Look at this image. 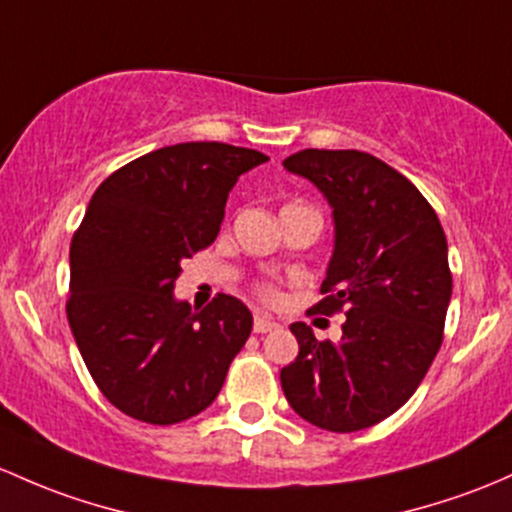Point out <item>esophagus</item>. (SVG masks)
<instances>
[{"label":"esophagus","mask_w":512,"mask_h":512,"mask_svg":"<svg viewBox=\"0 0 512 512\" xmlns=\"http://www.w3.org/2000/svg\"><path fill=\"white\" fill-rule=\"evenodd\" d=\"M273 329H278V322H273L271 317H266V315H256L254 317V332L256 334L273 332Z\"/></svg>","instance_id":"esophagus-1"}]
</instances>
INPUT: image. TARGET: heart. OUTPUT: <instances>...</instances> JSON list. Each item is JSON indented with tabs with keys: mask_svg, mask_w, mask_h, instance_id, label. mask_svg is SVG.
Segmentation results:
<instances>
[{
	"mask_svg": "<svg viewBox=\"0 0 512 512\" xmlns=\"http://www.w3.org/2000/svg\"><path fill=\"white\" fill-rule=\"evenodd\" d=\"M288 207H300V205H288ZM256 293H258V298L266 300V302H273V300L278 298V290L273 288L271 283H258L256 285Z\"/></svg>",
	"mask_w": 512,
	"mask_h": 512,
	"instance_id": "b5f03b06",
	"label": "heart"
}]
</instances>
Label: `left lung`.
<instances>
[{
	"label": "left lung",
	"instance_id": "8db88e82",
	"mask_svg": "<svg viewBox=\"0 0 512 512\" xmlns=\"http://www.w3.org/2000/svg\"><path fill=\"white\" fill-rule=\"evenodd\" d=\"M283 166L332 207L334 254L315 310H346V322L337 344L290 324L300 351L280 386L315 427L366 430L408 403L442 346L452 298L447 236L422 192L371 153L305 148Z\"/></svg>",
	"mask_w": 512,
	"mask_h": 512
}]
</instances>
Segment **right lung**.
Returning <instances> with one entry per match:
<instances>
[{
    "instance_id": "add662e5",
    "label": "right lung",
    "mask_w": 512,
    "mask_h": 512,
    "mask_svg": "<svg viewBox=\"0 0 512 512\" xmlns=\"http://www.w3.org/2000/svg\"><path fill=\"white\" fill-rule=\"evenodd\" d=\"M254 148L190 141L146 153L95 190L70 244L68 322L104 398L175 425L210 408L251 334L249 307L219 293L175 300L180 263L217 239L229 190L266 163Z\"/></svg>"
}]
</instances>
